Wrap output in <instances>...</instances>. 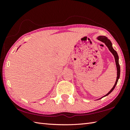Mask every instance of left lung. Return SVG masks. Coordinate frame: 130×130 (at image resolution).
<instances>
[{"label": "left lung", "mask_w": 130, "mask_h": 130, "mask_svg": "<svg viewBox=\"0 0 130 130\" xmlns=\"http://www.w3.org/2000/svg\"><path fill=\"white\" fill-rule=\"evenodd\" d=\"M97 39H98L99 41H100L101 42H102L104 43L105 45L107 46V47L108 48V49L110 52H111L112 54L113 55L114 57H115V62H116V68H117V77H116V82L115 85H113V87L111 89V91H110L107 94H105L104 96L103 97H105V96H107L108 95L109 93H111L112 92L113 90L115 88L116 84H117L118 83V81L119 78L120 77V65H119V56L118 55L117 52H116L115 50L113 49V48L112 47V44L111 41L109 40L107 38V37H105V36H99ZM100 98V99H102Z\"/></svg>", "instance_id": "left-lung-1"}]
</instances>
